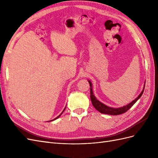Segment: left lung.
<instances>
[{"mask_svg":"<svg viewBox=\"0 0 158 158\" xmlns=\"http://www.w3.org/2000/svg\"><path fill=\"white\" fill-rule=\"evenodd\" d=\"M88 82H89V84L90 85V98H91V101H92V103L93 105V106L101 113L111 114V115H117V114H123L124 113L127 112L128 110L137 102V100L142 96L143 92H144V87H145V86H144V89H143L142 92L140 93V94L138 95V96L135 100H134V101H132L131 103H129L127 105V106H123L122 107L113 108V107H110L106 106V105H104L103 103H101L99 101H98L96 98H95V97L93 94L94 93L92 91V83H91V82L89 80H88Z\"/></svg>","mask_w":158,"mask_h":158,"instance_id":"left-lung-1","label":"left lung"}]
</instances>
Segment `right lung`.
<instances>
[{
    "label": "right lung",
    "mask_w": 158,
    "mask_h": 158,
    "mask_svg": "<svg viewBox=\"0 0 158 158\" xmlns=\"http://www.w3.org/2000/svg\"><path fill=\"white\" fill-rule=\"evenodd\" d=\"M64 110H65V108H64V110H63V112H62V113H61V114H62V113H63V112H64ZM61 114H60V115H59V116H58V117H56V118H55V119H53V120H55V119H56V118H59V117H60V115H61Z\"/></svg>",
    "instance_id": "obj_1"
}]
</instances>
